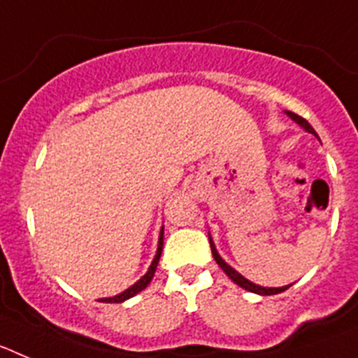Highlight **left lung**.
Listing matches in <instances>:
<instances>
[{"label": "left lung", "instance_id": "8db88e82", "mask_svg": "<svg viewBox=\"0 0 358 358\" xmlns=\"http://www.w3.org/2000/svg\"><path fill=\"white\" fill-rule=\"evenodd\" d=\"M285 115L289 116L290 120H294V122H296L297 125H299V127H303V129H305L306 132H310V134H314L315 138H317V140H319L317 132L314 131V127H312V125H310V123L306 122L305 118H301V116H297L296 113H292V110H285ZM208 236H210L211 255H213V258H215V262H217V264H218V267L222 268L224 273H226L227 276L231 278V280L235 281L236 285H238V287H242V289L249 290V292L260 294V296H274V294H280V292H283V290H287V289H289L290 285H292V283H290V285H285V287H262V285H256V283H252V281H249L248 278H243L242 274L238 273V271H235V268L231 267L229 264H226V262L222 260V256L218 255V251H217V248H215L213 240H211V235H208Z\"/></svg>", "mask_w": 358, "mask_h": 358}]
</instances>
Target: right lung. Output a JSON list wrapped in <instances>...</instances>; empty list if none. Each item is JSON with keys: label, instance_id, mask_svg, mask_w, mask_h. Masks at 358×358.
Here are the masks:
<instances>
[{"label": "right lung", "instance_id": "add662e5", "mask_svg": "<svg viewBox=\"0 0 358 358\" xmlns=\"http://www.w3.org/2000/svg\"><path fill=\"white\" fill-rule=\"evenodd\" d=\"M163 227H161L159 231V242H157V251H156V256H154V260H152L150 267H148V271L145 273V276H141L140 280L136 281L134 285L129 287V289L123 290L122 294H116V296L113 297H102L100 301L103 303H123L127 301V299H131V297H134L136 294L141 292L143 289H147L148 283L152 281V278H154V274H156V268H157V264H159V258H161V252H163Z\"/></svg>", "mask_w": 358, "mask_h": 358}]
</instances>
